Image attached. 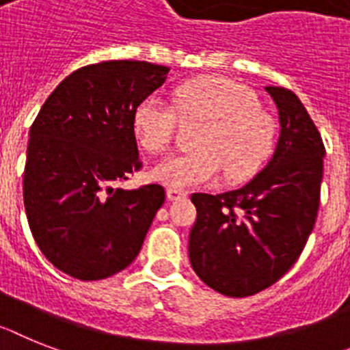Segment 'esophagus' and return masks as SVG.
<instances>
[{"instance_id":"34e87169","label":"esophagus","mask_w":350,"mask_h":350,"mask_svg":"<svg viewBox=\"0 0 350 350\" xmlns=\"http://www.w3.org/2000/svg\"><path fill=\"white\" fill-rule=\"evenodd\" d=\"M167 199L169 201H178V199H185L187 198V192L180 189H167Z\"/></svg>"}]
</instances>
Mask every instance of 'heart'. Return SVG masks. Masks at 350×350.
Masks as SVG:
<instances>
[{"label":"heart","mask_w":350,"mask_h":350,"mask_svg":"<svg viewBox=\"0 0 350 350\" xmlns=\"http://www.w3.org/2000/svg\"><path fill=\"white\" fill-rule=\"evenodd\" d=\"M174 107L185 119L202 120L193 149L165 158L151 170L152 180L169 189H190L213 181L224 169L228 180L256 174L275 148L278 124L258 107L256 96L224 78H201L174 90ZM176 113L158 96H149L133 111V131L146 151L169 149Z\"/></svg>","instance_id":"heart-1"}]
</instances>
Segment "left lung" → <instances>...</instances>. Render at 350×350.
I'll return each instance as SVG.
<instances>
[{
	"instance_id": "8db88e82",
	"label": "left lung",
	"mask_w": 350,
	"mask_h": 350,
	"mask_svg": "<svg viewBox=\"0 0 350 350\" xmlns=\"http://www.w3.org/2000/svg\"><path fill=\"white\" fill-rule=\"evenodd\" d=\"M280 111V140L270 161L242 189L192 193L198 219L189 258L215 292L247 297L281 280L301 256L320 202L325 148L301 99L265 87Z\"/></svg>"
}]
</instances>
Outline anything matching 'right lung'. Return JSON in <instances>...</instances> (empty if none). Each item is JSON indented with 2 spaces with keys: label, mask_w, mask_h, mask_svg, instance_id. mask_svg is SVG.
Here are the masks:
<instances>
[{
  "label": "right lung",
  "mask_w": 350,
  "mask_h": 350,
  "mask_svg": "<svg viewBox=\"0 0 350 350\" xmlns=\"http://www.w3.org/2000/svg\"><path fill=\"white\" fill-rule=\"evenodd\" d=\"M169 67L108 60L75 70L30 128L23 199L31 234L64 274L98 281L130 265L165 201L160 185L116 187L140 170L133 111Z\"/></svg>",
  "instance_id": "obj_1"
}]
</instances>
